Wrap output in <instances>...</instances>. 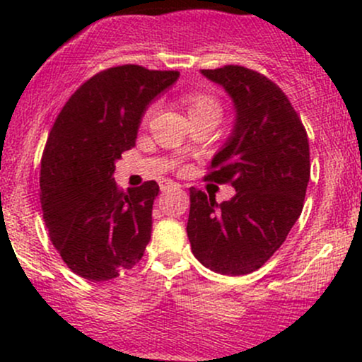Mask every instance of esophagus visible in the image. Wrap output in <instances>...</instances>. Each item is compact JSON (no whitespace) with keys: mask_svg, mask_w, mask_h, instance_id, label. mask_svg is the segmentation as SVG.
<instances>
[{"mask_svg":"<svg viewBox=\"0 0 362 362\" xmlns=\"http://www.w3.org/2000/svg\"><path fill=\"white\" fill-rule=\"evenodd\" d=\"M160 189L163 190V192H170V190L180 189V184H177V182H173V180H161L160 182Z\"/></svg>","mask_w":362,"mask_h":362,"instance_id":"1","label":"esophagus"}]
</instances>
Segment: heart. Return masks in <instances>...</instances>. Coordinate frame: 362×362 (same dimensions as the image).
<instances>
[{
    "instance_id": "1",
    "label": "heart",
    "mask_w": 362,
    "mask_h": 362,
    "mask_svg": "<svg viewBox=\"0 0 362 362\" xmlns=\"http://www.w3.org/2000/svg\"><path fill=\"white\" fill-rule=\"evenodd\" d=\"M189 103V115L194 114H219V105L213 97L194 93L187 98Z\"/></svg>"
}]
</instances>
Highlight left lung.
Returning a JSON list of instances; mask_svg holds the SVG:
<instances>
[{
    "label": "left lung",
    "mask_w": 362,
    "mask_h": 362,
    "mask_svg": "<svg viewBox=\"0 0 362 362\" xmlns=\"http://www.w3.org/2000/svg\"><path fill=\"white\" fill-rule=\"evenodd\" d=\"M230 95L233 129L206 178L230 182L221 204L190 187L187 236L194 257L211 271L245 276L265 264L300 218L310 182L306 131L288 97L264 74L243 66L202 69Z\"/></svg>",
    "instance_id": "obj_1"
}]
</instances>
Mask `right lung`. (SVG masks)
Instances as JSON below:
<instances>
[{
    "instance_id": "right-lung-1",
    "label": "right lung",
    "mask_w": 362,
    "mask_h": 362,
    "mask_svg": "<svg viewBox=\"0 0 362 362\" xmlns=\"http://www.w3.org/2000/svg\"><path fill=\"white\" fill-rule=\"evenodd\" d=\"M180 76L117 66L71 95L49 132L40 161V204L49 236L69 269L109 281L134 267L151 238L160 192L144 182L127 192L114 180L115 161L136 144L149 103Z\"/></svg>"
}]
</instances>
